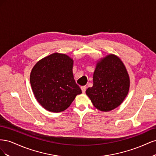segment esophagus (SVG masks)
<instances>
[{"mask_svg":"<svg viewBox=\"0 0 156 156\" xmlns=\"http://www.w3.org/2000/svg\"><path fill=\"white\" fill-rule=\"evenodd\" d=\"M81 88L82 92H83V94L85 93V91H86V87H85V86H83V87H81Z\"/></svg>","mask_w":156,"mask_h":156,"instance_id":"esophagus-1","label":"esophagus"}]
</instances>
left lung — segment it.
Segmentation results:
<instances>
[{
	"label": "left lung",
	"instance_id": "obj_1",
	"mask_svg": "<svg viewBox=\"0 0 156 156\" xmlns=\"http://www.w3.org/2000/svg\"><path fill=\"white\" fill-rule=\"evenodd\" d=\"M129 74L121 59L109 54L97 60L93 75V86L86 90L94 106L108 112L120 106L128 94Z\"/></svg>",
	"mask_w": 156,
	"mask_h": 156
}]
</instances>
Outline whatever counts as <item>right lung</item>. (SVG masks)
<instances>
[{
  "instance_id": "obj_1",
  "label": "right lung",
  "mask_w": 156,
  "mask_h": 156,
  "mask_svg": "<svg viewBox=\"0 0 156 156\" xmlns=\"http://www.w3.org/2000/svg\"><path fill=\"white\" fill-rule=\"evenodd\" d=\"M73 66V60L68 55L55 53L39 60L32 68L30 75L32 92L47 111H64L82 93L75 81Z\"/></svg>"
}]
</instances>
